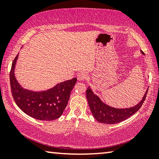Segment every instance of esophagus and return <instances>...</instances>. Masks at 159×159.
I'll return each instance as SVG.
<instances>
[{"label": "esophagus", "instance_id": "esophagus-1", "mask_svg": "<svg viewBox=\"0 0 159 159\" xmlns=\"http://www.w3.org/2000/svg\"><path fill=\"white\" fill-rule=\"evenodd\" d=\"M88 77V75L87 74L85 73V72H83V71H81V72H79V74H78L77 75V79L79 80H83L87 79Z\"/></svg>", "mask_w": 159, "mask_h": 159}]
</instances>
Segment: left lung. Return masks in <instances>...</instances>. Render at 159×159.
Returning a JSON list of instances; mask_svg holds the SVG:
<instances>
[{
    "instance_id": "1",
    "label": "left lung",
    "mask_w": 159,
    "mask_h": 159,
    "mask_svg": "<svg viewBox=\"0 0 159 159\" xmlns=\"http://www.w3.org/2000/svg\"><path fill=\"white\" fill-rule=\"evenodd\" d=\"M144 54L143 52H142ZM148 90L144 98L136 106L128 109H116L102 102L98 96L93 93L90 88L86 90V98L91 112L98 121L105 124H114L127 119L140 109L146 98Z\"/></svg>"
}]
</instances>
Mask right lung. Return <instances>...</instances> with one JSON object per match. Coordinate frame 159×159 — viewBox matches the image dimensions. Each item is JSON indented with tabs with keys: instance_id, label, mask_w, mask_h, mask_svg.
<instances>
[{
	"instance_id": "add662e5",
	"label": "right lung",
	"mask_w": 159,
	"mask_h": 159,
	"mask_svg": "<svg viewBox=\"0 0 159 159\" xmlns=\"http://www.w3.org/2000/svg\"><path fill=\"white\" fill-rule=\"evenodd\" d=\"M18 55L12 61L10 73V86L13 99L29 116L41 120H52L60 118L68 104L70 94L76 83V78L59 83L43 92L24 89L15 76V67Z\"/></svg>"
}]
</instances>
